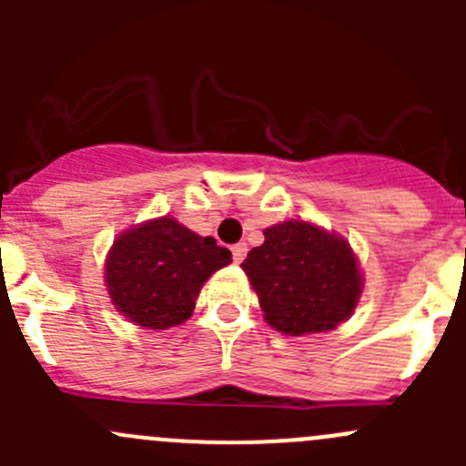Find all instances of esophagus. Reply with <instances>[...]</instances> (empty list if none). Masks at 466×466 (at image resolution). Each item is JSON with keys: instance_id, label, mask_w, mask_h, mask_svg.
<instances>
[{"instance_id": "esophagus-1", "label": "esophagus", "mask_w": 466, "mask_h": 466, "mask_svg": "<svg viewBox=\"0 0 466 466\" xmlns=\"http://www.w3.org/2000/svg\"><path fill=\"white\" fill-rule=\"evenodd\" d=\"M248 255V246L246 243H237V246H232V259L234 263H241L243 259H246Z\"/></svg>"}]
</instances>
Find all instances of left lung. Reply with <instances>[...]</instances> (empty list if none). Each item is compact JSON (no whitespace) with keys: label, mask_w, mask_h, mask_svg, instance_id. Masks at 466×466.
Returning a JSON list of instances; mask_svg holds the SVG:
<instances>
[{"label":"left lung","mask_w":466,"mask_h":466,"mask_svg":"<svg viewBox=\"0 0 466 466\" xmlns=\"http://www.w3.org/2000/svg\"><path fill=\"white\" fill-rule=\"evenodd\" d=\"M241 268L259 295L268 324L289 336L324 331L351 316L360 298V272L345 238L304 220L263 232Z\"/></svg>","instance_id":"8db88e82"}]
</instances>
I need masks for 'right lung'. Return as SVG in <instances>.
Here are the masks:
<instances>
[{"instance_id":"1","label":"right lung","mask_w":466,"mask_h":466,"mask_svg":"<svg viewBox=\"0 0 466 466\" xmlns=\"http://www.w3.org/2000/svg\"><path fill=\"white\" fill-rule=\"evenodd\" d=\"M232 261L214 237H198L173 218H157L121 234L106 266L112 304L146 329L185 322L211 272Z\"/></svg>"}]
</instances>
